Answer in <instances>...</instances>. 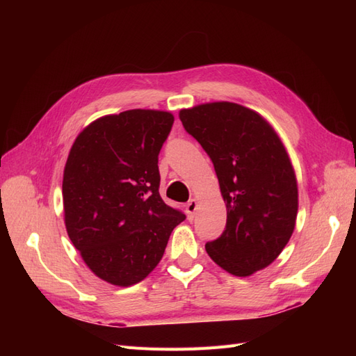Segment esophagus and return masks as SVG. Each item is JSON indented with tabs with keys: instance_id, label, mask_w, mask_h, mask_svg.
<instances>
[{
	"instance_id": "1",
	"label": "esophagus",
	"mask_w": 356,
	"mask_h": 356,
	"mask_svg": "<svg viewBox=\"0 0 356 356\" xmlns=\"http://www.w3.org/2000/svg\"><path fill=\"white\" fill-rule=\"evenodd\" d=\"M196 209H197V202H196V199H190V200L186 203V212H187V215H188V220L195 218Z\"/></svg>"
}]
</instances>
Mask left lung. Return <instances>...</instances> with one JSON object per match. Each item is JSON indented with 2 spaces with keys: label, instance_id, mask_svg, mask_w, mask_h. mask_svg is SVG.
Instances as JSON below:
<instances>
[{
  "label": "left lung",
  "instance_id": "left-lung-1",
  "mask_svg": "<svg viewBox=\"0 0 356 356\" xmlns=\"http://www.w3.org/2000/svg\"><path fill=\"white\" fill-rule=\"evenodd\" d=\"M213 163L227 222L208 255L234 276H250L282 252L294 232L298 191L285 147L264 118L233 102L179 113Z\"/></svg>",
  "mask_w": 356,
  "mask_h": 356
}]
</instances>
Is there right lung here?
Segmentation results:
<instances>
[{"label":"right lung","instance_id":"add662e5","mask_svg":"<svg viewBox=\"0 0 356 356\" xmlns=\"http://www.w3.org/2000/svg\"><path fill=\"white\" fill-rule=\"evenodd\" d=\"M172 124L166 111L105 115L70 152L62 182L67 232L90 270L113 285L147 277L186 220L159 193V153Z\"/></svg>","mask_w":356,"mask_h":356}]
</instances>
